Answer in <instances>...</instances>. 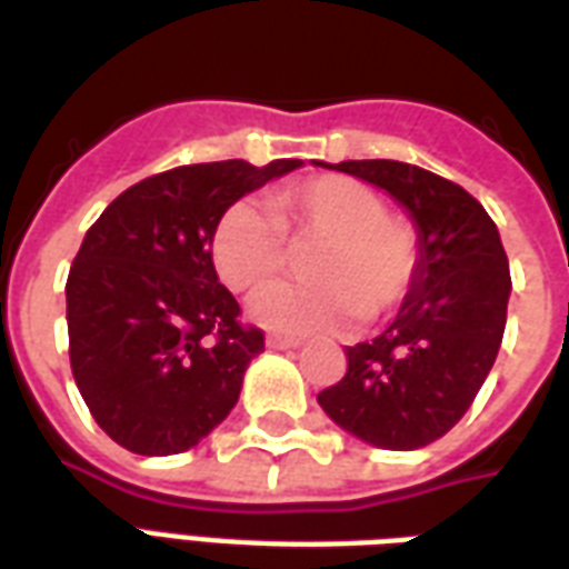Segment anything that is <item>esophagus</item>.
<instances>
[{
	"label": "esophagus",
	"instance_id": "esophagus-1",
	"mask_svg": "<svg viewBox=\"0 0 569 569\" xmlns=\"http://www.w3.org/2000/svg\"><path fill=\"white\" fill-rule=\"evenodd\" d=\"M300 337H291V333H269L266 337V346L269 349H293V346H300Z\"/></svg>",
	"mask_w": 569,
	"mask_h": 569
}]
</instances>
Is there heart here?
Masks as SVG:
<instances>
[{"mask_svg": "<svg viewBox=\"0 0 569 569\" xmlns=\"http://www.w3.org/2000/svg\"><path fill=\"white\" fill-rule=\"evenodd\" d=\"M288 244H318L306 260L316 284H276L251 306L263 328L288 333L389 316L420 272V229L386 211L380 192L356 177L318 174L281 187L269 211L257 201L229 204L211 229V263L229 291L253 293L288 269Z\"/></svg>", "mask_w": 569, "mask_h": 569, "instance_id": "heart-1", "label": "heart"}]
</instances>
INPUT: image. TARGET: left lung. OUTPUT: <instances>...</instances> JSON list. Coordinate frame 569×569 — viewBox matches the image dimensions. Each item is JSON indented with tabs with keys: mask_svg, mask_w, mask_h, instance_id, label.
<instances>
[{
	"mask_svg": "<svg viewBox=\"0 0 569 569\" xmlns=\"http://www.w3.org/2000/svg\"><path fill=\"white\" fill-rule=\"evenodd\" d=\"M405 204L420 229V272L377 340L346 349V377L318 392L330 420L368 445L417 450L447 435L493 368L509 309V257L466 189L389 159L340 162Z\"/></svg>",
	"mask_w": 569,
	"mask_h": 569,
	"instance_id": "obj_1",
	"label": "left lung"
}]
</instances>
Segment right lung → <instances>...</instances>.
<instances>
[{
	"mask_svg": "<svg viewBox=\"0 0 569 569\" xmlns=\"http://www.w3.org/2000/svg\"><path fill=\"white\" fill-rule=\"evenodd\" d=\"M300 168L180 164L140 180L84 232L67 278L72 380L116 445L140 457L196 447L227 420L263 330L217 281L211 229L244 192Z\"/></svg>",
	"mask_w": 569,
	"mask_h": 569,
	"instance_id": "add662e5",
	"label": "right lung"
}]
</instances>
